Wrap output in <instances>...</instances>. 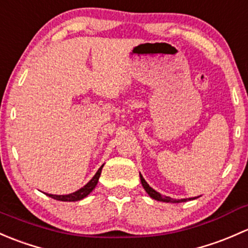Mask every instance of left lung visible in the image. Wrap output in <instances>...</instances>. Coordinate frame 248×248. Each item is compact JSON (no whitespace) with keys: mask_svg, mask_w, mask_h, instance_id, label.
Masks as SVG:
<instances>
[{"mask_svg":"<svg viewBox=\"0 0 248 248\" xmlns=\"http://www.w3.org/2000/svg\"><path fill=\"white\" fill-rule=\"evenodd\" d=\"M140 178H141L142 186H143V188H144V190H145V192H147L148 195L150 196V198H153V200H155V201L166 202V203H183V202L192 201V200H196V198H198V197H192V198H183V200H173V198L167 197V196H162L161 193H159V192H157V191H155L154 188L150 187V186L148 185L147 181L144 180V178L142 177L141 173H140Z\"/></svg>","mask_w":248,"mask_h":248,"instance_id":"1","label":"left lung"}]
</instances>
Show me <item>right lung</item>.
<instances>
[{
	"label": "right lung",
	"mask_w": 248,
	"mask_h": 248,
	"mask_svg": "<svg viewBox=\"0 0 248 248\" xmlns=\"http://www.w3.org/2000/svg\"><path fill=\"white\" fill-rule=\"evenodd\" d=\"M103 167H104V165L99 168L98 172L95 173V175H94V177L92 178V179L89 180L88 183L83 186V187H81L80 190L75 191V192H73V193H69V195H50V193H46V196L53 198V200L62 201V202H78V201L83 200V198L87 197V196H88L89 193L94 190V188H95L99 178H100L101 170H103Z\"/></svg>",
	"instance_id": "1"
}]
</instances>
